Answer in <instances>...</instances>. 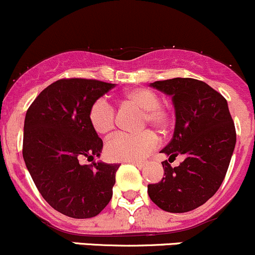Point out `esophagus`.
Returning <instances> with one entry per match:
<instances>
[{
    "label": "esophagus",
    "mask_w": 255,
    "mask_h": 255,
    "mask_svg": "<svg viewBox=\"0 0 255 255\" xmlns=\"http://www.w3.org/2000/svg\"><path fill=\"white\" fill-rule=\"evenodd\" d=\"M129 162L133 163V165H135L136 167H139V168H143L144 166L146 165L145 161H129Z\"/></svg>",
    "instance_id": "obj_1"
}]
</instances>
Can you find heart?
I'll return each instance as SVG.
<instances>
[{
    "label": "heart",
    "instance_id": "b5f03b06",
    "mask_svg": "<svg viewBox=\"0 0 255 255\" xmlns=\"http://www.w3.org/2000/svg\"><path fill=\"white\" fill-rule=\"evenodd\" d=\"M125 101L141 110V126L150 125L160 130L167 129L172 122V115L167 106L160 103L159 94L148 88H134L123 94ZM90 125L96 133L107 135L116 126V111L109 101L99 99L90 106ZM157 136L146 129L140 133L121 132L109 139L106 154L112 160H140L156 148Z\"/></svg>",
    "mask_w": 255,
    "mask_h": 255
}]
</instances>
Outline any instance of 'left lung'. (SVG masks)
Segmentation results:
<instances>
[{
	"label": "left lung",
	"instance_id": "left-lung-1",
	"mask_svg": "<svg viewBox=\"0 0 255 255\" xmlns=\"http://www.w3.org/2000/svg\"><path fill=\"white\" fill-rule=\"evenodd\" d=\"M151 87L172 95L173 138L161 151L186 156L177 168L162 161V179L148 184L150 199L168 213H187L203 205L221 186L236 145V128L227 101L202 80L172 78Z\"/></svg>",
	"mask_w": 255,
	"mask_h": 255
}]
</instances>
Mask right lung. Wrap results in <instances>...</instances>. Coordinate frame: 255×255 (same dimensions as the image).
Listing matches in <instances>:
<instances>
[{
    "label": "right lung",
    "instance_id": "right-lung-1",
    "mask_svg": "<svg viewBox=\"0 0 255 255\" xmlns=\"http://www.w3.org/2000/svg\"><path fill=\"white\" fill-rule=\"evenodd\" d=\"M114 87L96 79H58L26 111V168L42 198L69 218L96 216L112 198L119 163L84 161H93L103 149V140L90 125V106Z\"/></svg>",
    "mask_w": 255,
    "mask_h": 255
}]
</instances>
